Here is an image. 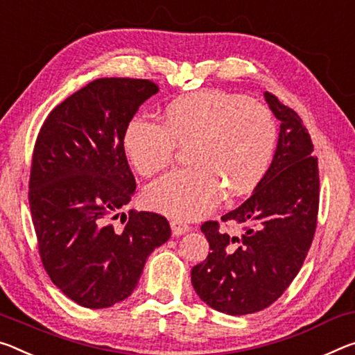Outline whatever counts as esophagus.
<instances>
[{"instance_id": "1", "label": "esophagus", "mask_w": 355, "mask_h": 355, "mask_svg": "<svg viewBox=\"0 0 355 355\" xmlns=\"http://www.w3.org/2000/svg\"><path fill=\"white\" fill-rule=\"evenodd\" d=\"M171 227H172V235H173V237H180V235L184 234V232H188V230H189L188 224H184L183 221H178V219H172Z\"/></svg>"}]
</instances>
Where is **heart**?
Wrapping results in <instances>:
<instances>
[{
	"label": "heart",
	"instance_id": "obj_1",
	"mask_svg": "<svg viewBox=\"0 0 355 355\" xmlns=\"http://www.w3.org/2000/svg\"><path fill=\"white\" fill-rule=\"evenodd\" d=\"M162 125L136 116L123 132V148L145 177L172 164L178 145L193 166L161 177L145 189L147 205L177 218H200L224 193L248 194L266 177L278 140L266 104L243 94L205 88L183 94L162 110Z\"/></svg>",
	"mask_w": 355,
	"mask_h": 355
}]
</instances>
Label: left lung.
<instances>
[{
  "mask_svg": "<svg viewBox=\"0 0 355 355\" xmlns=\"http://www.w3.org/2000/svg\"><path fill=\"white\" fill-rule=\"evenodd\" d=\"M266 101L281 121L272 164L254 193L221 216L223 224H237V232H224L218 221L202 224L210 252L191 270L200 300L230 316L261 311L283 295L318 226L319 168L311 137L294 109L273 93L266 92Z\"/></svg>",
  "mask_w": 355,
  "mask_h": 355,
  "instance_id": "8db88e82",
  "label": "left lung"
}]
</instances>
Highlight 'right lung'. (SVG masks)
Masks as SVG:
<instances>
[{"instance_id": "right-lung-1", "label": "right lung", "mask_w": 355, "mask_h": 355, "mask_svg": "<svg viewBox=\"0 0 355 355\" xmlns=\"http://www.w3.org/2000/svg\"><path fill=\"white\" fill-rule=\"evenodd\" d=\"M157 92L147 78H98L56 105L37 134L28 200L39 256L80 306L128 299L151 251L171 239L162 215L121 213L136 191L123 132ZM116 217L121 227L113 226Z\"/></svg>"}]
</instances>
